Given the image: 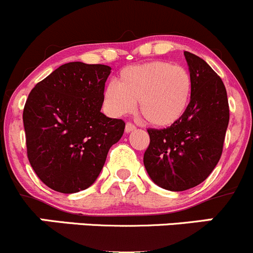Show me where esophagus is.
Here are the masks:
<instances>
[{
	"label": "esophagus",
	"instance_id": "obj_1",
	"mask_svg": "<svg viewBox=\"0 0 253 253\" xmlns=\"http://www.w3.org/2000/svg\"><path fill=\"white\" fill-rule=\"evenodd\" d=\"M134 129H136V126H134L133 124H131V122H127L126 127H125V131H126V133H131V132L134 131Z\"/></svg>",
	"mask_w": 253,
	"mask_h": 253
}]
</instances>
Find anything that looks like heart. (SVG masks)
Wrapping results in <instances>:
<instances>
[{
	"instance_id": "1",
	"label": "heart",
	"mask_w": 253,
	"mask_h": 253,
	"mask_svg": "<svg viewBox=\"0 0 253 253\" xmlns=\"http://www.w3.org/2000/svg\"><path fill=\"white\" fill-rule=\"evenodd\" d=\"M192 92L193 80L188 69L154 60L124 68L117 84L105 85L102 102L107 114L121 117L131 114L138 101L139 112L149 125L169 127L188 111Z\"/></svg>"
}]
</instances>
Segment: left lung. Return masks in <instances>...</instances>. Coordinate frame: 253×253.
I'll return each mask as SVG.
<instances>
[{
    "instance_id": "8db88e82",
    "label": "left lung",
    "mask_w": 253,
    "mask_h": 253,
    "mask_svg": "<svg viewBox=\"0 0 253 253\" xmlns=\"http://www.w3.org/2000/svg\"><path fill=\"white\" fill-rule=\"evenodd\" d=\"M193 80L188 111L164 129H148L143 163L161 188L183 192L205 180L222 153L230 120L225 85L207 61L184 51Z\"/></svg>"
}]
</instances>
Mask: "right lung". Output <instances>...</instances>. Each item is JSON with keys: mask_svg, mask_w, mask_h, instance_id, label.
I'll return each instance as SVG.
<instances>
[{"mask_svg": "<svg viewBox=\"0 0 253 253\" xmlns=\"http://www.w3.org/2000/svg\"><path fill=\"white\" fill-rule=\"evenodd\" d=\"M111 68L73 61L33 87L23 110L27 156L50 189L73 194L99 176L109 149L125 131L122 120L101 112Z\"/></svg>", "mask_w": 253, "mask_h": 253, "instance_id": "right-lung-1", "label": "right lung"}]
</instances>
